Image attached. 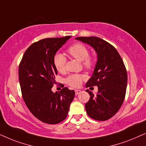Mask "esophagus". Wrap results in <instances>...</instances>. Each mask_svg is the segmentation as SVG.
Returning a JSON list of instances; mask_svg holds the SVG:
<instances>
[{
  "instance_id": "34e87169",
  "label": "esophagus",
  "mask_w": 146,
  "mask_h": 146,
  "mask_svg": "<svg viewBox=\"0 0 146 146\" xmlns=\"http://www.w3.org/2000/svg\"><path fill=\"white\" fill-rule=\"evenodd\" d=\"M75 95H78L81 92V91L79 90V89H75Z\"/></svg>"
}]
</instances>
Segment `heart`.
Masks as SVG:
<instances>
[{
    "mask_svg": "<svg viewBox=\"0 0 146 146\" xmlns=\"http://www.w3.org/2000/svg\"><path fill=\"white\" fill-rule=\"evenodd\" d=\"M68 53L72 57L81 61L83 67L86 69L91 70L96 65V59L93 55H89V49L86 46L80 42L72 44L67 49ZM67 58L61 53H56L53 57V64L56 69L60 73L65 71ZM84 76L81 74H71L65 79V83L71 87L80 86Z\"/></svg>",
    "mask_w": 146,
    "mask_h": 146,
    "instance_id": "heart-1",
    "label": "heart"
}]
</instances>
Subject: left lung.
<instances>
[{
  "instance_id": "1",
  "label": "left lung",
  "mask_w": 146,
  "mask_h": 146,
  "mask_svg": "<svg viewBox=\"0 0 146 146\" xmlns=\"http://www.w3.org/2000/svg\"><path fill=\"white\" fill-rule=\"evenodd\" d=\"M91 45L98 54V61L86 87L98 86L94 96L87 89L90 98L85 104L89 117L98 121L112 117L121 108L125 99L127 74L121 56L113 46L97 36L75 38Z\"/></svg>"
}]
</instances>
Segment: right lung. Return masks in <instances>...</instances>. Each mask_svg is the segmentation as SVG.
<instances>
[{
  "mask_svg": "<svg viewBox=\"0 0 146 146\" xmlns=\"http://www.w3.org/2000/svg\"><path fill=\"white\" fill-rule=\"evenodd\" d=\"M71 36L46 38L34 42L25 52L19 67L23 100L35 117L44 123L57 124L67 117L74 90L63 87L53 93L57 70L53 57Z\"/></svg>",
  "mask_w": 146,
  "mask_h": 146,
  "instance_id": "obj_1",
  "label": "right lung"
}]
</instances>
